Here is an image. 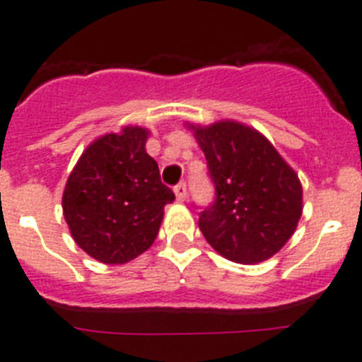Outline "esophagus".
Returning a JSON list of instances; mask_svg holds the SVG:
<instances>
[{
	"mask_svg": "<svg viewBox=\"0 0 362 362\" xmlns=\"http://www.w3.org/2000/svg\"><path fill=\"white\" fill-rule=\"evenodd\" d=\"M173 191H175V194H177V200L178 202H184L185 197H187V187H185L184 182H180V184L175 185Z\"/></svg>",
	"mask_w": 362,
	"mask_h": 362,
	"instance_id": "esophagus-1",
	"label": "esophagus"
}]
</instances>
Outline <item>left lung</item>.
<instances>
[{"mask_svg":"<svg viewBox=\"0 0 362 362\" xmlns=\"http://www.w3.org/2000/svg\"><path fill=\"white\" fill-rule=\"evenodd\" d=\"M216 189L198 227L230 262L254 265L272 258L294 234L303 189L294 169L256 129L234 120L189 126Z\"/></svg>","mask_w":362,"mask_h":362,"instance_id":"left-lung-1","label":"left lung"}]
</instances>
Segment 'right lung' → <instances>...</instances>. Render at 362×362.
I'll return each mask as SVG.
<instances>
[{
	"instance_id": "add662e5",
	"label": "right lung",
	"mask_w": 362,
	"mask_h": 362,
	"mask_svg": "<svg viewBox=\"0 0 362 362\" xmlns=\"http://www.w3.org/2000/svg\"><path fill=\"white\" fill-rule=\"evenodd\" d=\"M149 132L126 126L88 146L70 173L63 213L77 245L100 263L119 265L153 245L175 193L146 153Z\"/></svg>"
}]
</instances>
